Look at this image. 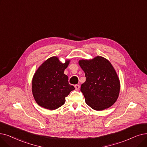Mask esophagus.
Wrapping results in <instances>:
<instances>
[{
	"mask_svg": "<svg viewBox=\"0 0 147 147\" xmlns=\"http://www.w3.org/2000/svg\"><path fill=\"white\" fill-rule=\"evenodd\" d=\"M74 87H75L76 90H79V88H80V86H79V85H76L74 86Z\"/></svg>",
	"mask_w": 147,
	"mask_h": 147,
	"instance_id": "1",
	"label": "esophagus"
}]
</instances>
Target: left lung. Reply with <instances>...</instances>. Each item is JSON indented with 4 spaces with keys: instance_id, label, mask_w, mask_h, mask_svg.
I'll list each match as a JSON object with an SVG mask.
<instances>
[{
    "instance_id": "left-lung-1",
    "label": "left lung",
    "mask_w": 147,
    "mask_h": 147,
    "mask_svg": "<svg viewBox=\"0 0 147 147\" xmlns=\"http://www.w3.org/2000/svg\"><path fill=\"white\" fill-rule=\"evenodd\" d=\"M79 64L85 73L86 81L80 91L86 103L95 111H103L117 101L120 90L118 75L107 59L101 56L82 59Z\"/></svg>"
}]
</instances>
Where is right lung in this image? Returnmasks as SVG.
I'll list each match as a JSON object with an SVG mask.
<instances>
[{"instance_id":"right-lung-1","label":"right lung","mask_w":147,"mask_h":147,"mask_svg":"<svg viewBox=\"0 0 147 147\" xmlns=\"http://www.w3.org/2000/svg\"><path fill=\"white\" fill-rule=\"evenodd\" d=\"M69 60L63 63L56 56L44 62L34 75L32 91L37 104L47 109L55 110L62 106L65 97L75 89L69 84L63 72Z\"/></svg>"}]
</instances>
